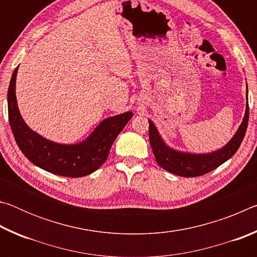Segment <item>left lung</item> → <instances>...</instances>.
Masks as SVG:
<instances>
[{"mask_svg":"<svg viewBox=\"0 0 257 257\" xmlns=\"http://www.w3.org/2000/svg\"><path fill=\"white\" fill-rule=\"evenodd\" d=\"M248 116L249 107L248 103H247L245 116H243L242 122L239 125L237 133L234 134L231 141L221 150L207 154L185 153V152L171 149L161 138L154 123L149 120V137L156 162L164 170L181 177H198L211 172L217 167H220L221 164H223L225 161L232 158L233 154L236 153L243 137H245L247 124H248Z\"/></svg>","mask_w":257,"mask_h":257,"instance_id":"8db88e82","label":"left lung"}]
</instances>
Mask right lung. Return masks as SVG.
<instances>
[{
    "mask_svg": "<svg viewBox=\"0 0 257 257\" xmlns=\"http://www.w3.org/2000/svg\"><path fill=\"white\" fill-rule=\"evenodd\" d=\"M18 67L12 73L8 90L9 122L17 145L30 162L53 175L79 178L96 171L105 162L116 136L133 118L125 112L104 119L79 144H59L33 132L21 116L16 97Z\"/></svg>",
    "mask_w": 257,
    "mask_h": 257,
    "instance_id": "1",
    "label": "right lung"
}]
</instances>
